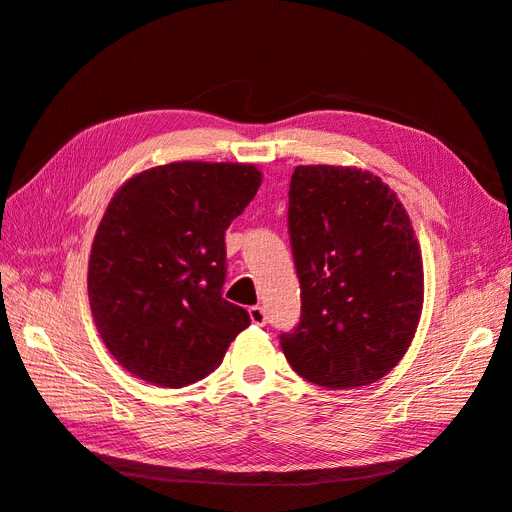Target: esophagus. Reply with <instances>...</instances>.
I'll list each match as a JSON object with an SVG mask.
<instances>
[{
    "instance_id": "esophagus-1",
    "label": "esophagus",
    "mask_w": 512,
    "mask_h": 512,
    "mask_svg": "<svg viewBox=\"0 0 512 512\" xmlns=\"http://www.w3.org/2000/svg\"><path fill=\"white\" fill-rule=\"evenodd\" d=\"M247 314H250V320H252L254 324H258V327H262V324L267 322V312H265V309H262L260 305H254V307L247 309Z\"/></svg>"
}]
</instances>
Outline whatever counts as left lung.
<instances>
[{
	"label": "left lung",
	"instance_id": "left-lung-1",
	"mask_svg": "<svg viewBox=\"0 0 512 512\" xmlns=\"http://www.w3.org/2000/svg\"><path fill=\"white\" fill-rule=\"evenodd\" d=\"M288 196L303 314L280 337L286 359L327 389L378 382L404 359L423 312V256L408 211L380 177L354 166H297Z\"/></svg>",
	"mask_w": 512,
	"mask_h": 512
}]
</instances>
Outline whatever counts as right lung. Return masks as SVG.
I'll list each match as a JSON object with an SVG mask.
<instances>
[{
  "label": "right lung",
  "instance_id": "1",
  "mask_svg": "<svg viewBox=\"0 0 512 512\" xmlns=\"http://www.w3.org/2000/svg\"><path fill=\"white\" fill-rule=\"evenodd\" d=\"M262 183L254 164L170 162L130 177L91 243L87 292L104 346L147 384L218 369L250 316L222 299L224 232Z\"/></svg>",
  "mask_w": 512,
  "mask_h": 512
}]
</instances>
